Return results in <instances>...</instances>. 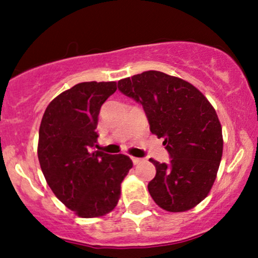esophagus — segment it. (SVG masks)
<instances>
[{"mask_svg": "<svg viewBox=\"0 0 258 258\" xmlns=\"http://www.w3.org/2000/svg\"><path fill=\"white\" fill-rule=\"evenodd\" d=\"M131 159H132V162H133V164H135V165H138V164H141V162L144 161V159L136 158V156H131Z\"/></svg>", "mask_w": 258, "mask_h": 258, "instance_id": "esophagus-1", "label": "esophagus"}]
</instances>
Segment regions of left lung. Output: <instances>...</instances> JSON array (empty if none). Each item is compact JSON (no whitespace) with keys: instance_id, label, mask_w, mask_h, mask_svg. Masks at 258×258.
<instances>
[{"instance_id":"obj_1","label":"left lung","mask_w":258,"mask_h":258,"mask_svg":"<svg viewBox=\"0 0 258 258\" xmlns=\"http://www.w3.org/2000/svg\"><path fill=\"white\" fill-rule=\"evenodd\" d=\"M119 90L141 103L150 131L164 138L168 164L155 165L148 190L161 209L183 212L209 195L223 153L222 126L211 103L188 81L149 70L120 80Z\"/></svg>"}]
</instances>
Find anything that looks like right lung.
<instances>
[{
    "instance_id": "add662e5",
    "label": "right lung",
    "mask_w": 258,
    "mask_h": 258,
    "mask_svg": "<svg viewBox=\"0 0 258 258\" xmlns=\"http://www.w3.org/2000/svg\"><path fill=\"white\" fill-rule=\"evenodd\" d=\"M115 81L81 82L61 92L44 110L37 155L47 184L79 217H102L115 209L132 160L94 150L100 106Z\"/></svg>"
}]
</instances>
